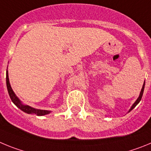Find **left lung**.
<instances>
[{"instance_id": "left-lung-1", "label": "left lung", "mask_w": 151, "mask_h": 151, "mask_svg": "<svg viewBox=\"0 0 151 151\" xmlns=\"http://www.w3.org/2000/svg\"><path fill=\"white\" fill-rule=\"evenodd\" d=\"M145 83H144L143 84V86H142V90H141V92H140V95H139V97L138 98V99H137L136 101H135V102L134 103V104H132V106L131 107V108L129 109V112H130V111H132V110L133 109V108H135V106L137 105V104H138V103L140 102V101L142 100V96H143V92H144V89H145Z\"/></svg>"}]
</instances>
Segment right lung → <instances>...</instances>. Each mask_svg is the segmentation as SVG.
I'll use <instances>...</instances> for the list:
<instances>
[{
  "instance_id": "obj_1",
  "label": "right lung",
  "mask_w": 151,
  "mask_h": 151,
  "mask_svg": "<svg viewBox=\"0 0 151 151\" xmlns=\"http://www.w3.org/2000/svg\"><path fill=\"white\" fill-rule=\"evenodd\" d=\"M6 87H7L8 93H9V96L11 99L12 101L14 103L15 105H16L17 108H19L20 110H22L24 112L27 113V114H36L37 116H43V115L48 114H50V111H46V110H39L36 109V108H32L30 106L26 105V104H23L22 103V101H20L19 98L16 96V94L14 93L13 90L12 89L11 86L9 83V77H8V71L6 70Z\"/></svg>"
}]
</instances>
